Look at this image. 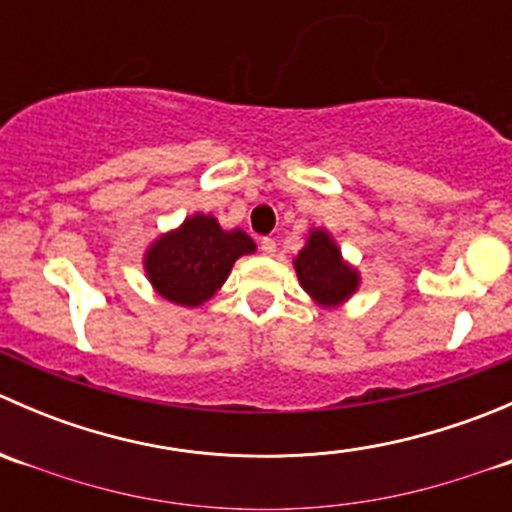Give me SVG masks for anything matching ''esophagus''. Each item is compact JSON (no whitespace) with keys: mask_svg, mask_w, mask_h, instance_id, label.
<instances>
[{"mask_svg":"<svg viewBox=\"0 0 512 512\" xmlns=\"http://www.w3.org/2000/svg\"><path fill=\"white\" fill-rule=\"evenodd\" d=\"M260 250L265 252V255H275V252H277V242L272 240V237H262V242H260Z\"/></svg>","mask_w":512,"mask_h":512,"instance_id":"34e87169","label":"esophagus"}]
</instances>
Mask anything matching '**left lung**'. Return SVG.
I'll use <instances>...</instances> for the list:
<instances>
[{
    "instance_id": "8db88e82",
    "label": "left lung",
    "mask_w": 512,
    "mask_h": 512,
    "mask_svg": "<svg viewBox=\"0 0 512 512\" xmlns=\"http://www.w3.org/2000/svg\"><path fill=\"white\" fill-rule=\"evenodd\" d=\"M294 272L304 292L324 309L344 304L361 285L359 270L344 260L334 237L322 227L309 230L307 242L294 257Z\"/></svg>"
}]
</instances>
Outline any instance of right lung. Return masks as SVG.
I'll list each match as a JSON object with an SVG mask.
<instances>
[{"instance_id": "obj_1", "label": "right lung", "mask_w": 512, "mask_h": 512, "mask_svg": "<svg viewBox=\"0 0 512 512\" xmlns=\"http://www.w3.org/2000/svg\"><path fill=\"white\" fill-rule=\"evenodd\" d=\"M255 250L245 230H223L213 215L195 213L151 242L143 270L163 299L180 307H200L225 285L235 260Z\"/></svg>"}]
</instances>
